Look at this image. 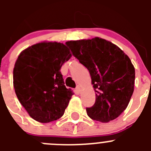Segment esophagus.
<instances>
[{"label":"esophagus","mask_w":151,"mask_h":151,"mask_svg":"<svg viewBox=\"0 0 151 151\" xmlns=\"http://www.w3.org/2000/svg\"><path fill=\"white\" fill-rule=\"evenodd\" d=\"M76 91H77V93H80V91H81V88H80V86L77 85V86L76 87Z\"/></svg>","instance_id":"34e87169"}]
</instances>
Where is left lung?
I'll return each mask as SVG.
<instances>
[{"instance_id": "1", "label": "left lung", "mask_w": 151, "mask_h": 151, "mask_svg": "<svg viewBox=\"0 0 151 151\" xmlns=\"http://www.w3.org/2000/svg\"><path fill=\"white\" fill-rule=\"evenodd\" d=\"M66 44L91 74L96 101L86 108L88 115L102 123L115 120L126 109L134 92L135 69L130 58L118 46L99 37Z\"/></svg>"}]
</instances>
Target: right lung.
Returning <instances> with one entry per match:
<instances>
[{
  "mask_svg": "<svg viewBox=\"0 0 151 151\" xmlns=\"http://www.w3.org/2000/svg\"><path fill=\"white\" fill-rule=\"evenodd\" d=\"M71 57L68 47L55 42L33 45L18 56L14 88L19 102L35 121L50 123L64 114L74 93L64 85L60 70Z\"/></svg>",
  "mask_w": 151,
  "mask_h": 151,
  "instance_id": "1",
  "label": "right lung"
}]
</instances>
